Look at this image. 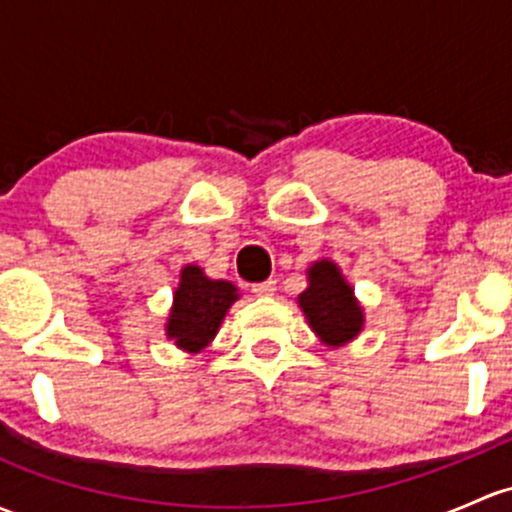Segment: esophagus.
Instances as JSON below:
<instances>
[{"label": "esophagus", "mask_w": 512, "mask_h": 512, "mask_svg": "<svg viewBox=\"0 0 512 512\" xmlns=\"http://www.w3.org/2000/svg\"><path fill=\"white\" fill-rule=\"evenodd\" d=\"M274 292H277V282H274V279H267V282H260V284H252V294H255V297H272Z\"/></svg>", "instance_id": "1"}]
</instances>
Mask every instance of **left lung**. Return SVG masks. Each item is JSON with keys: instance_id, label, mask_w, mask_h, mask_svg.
Segmentation results:
<instances>
[{"instance_id": "8db88e82", "label": "left lung", "mask_w": 512, "mask_h": 512, "mask_svg": "<svg viewBox=\"0 0 512 512\" xmlns=\"http://www.w3.org/2000/svg\"><path fill=\"white\" fill-rule=\"evenodd\" d=\"M309 287L297 297L306 324L328 348L355 341L365 326V311L353 287L333 260H316L306 267Z\"/></svg>"}]
</instances>
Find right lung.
<instances>
[{"label":"right lung","mask_w":512,"mask_h":512,"mask_svg":"<svg viewBox=\"0 0 512 512\" xmlns=\"http://www.w3.org/2000/svg\"><path fill=\"white\" fill-rule=\"evenodd\" d=\"M238 299L233 282L206 277L198 265H184L164 324L166 338L181 351L201 353L211 346L225 314Z\"/></svg>","instance_id":"add662e5"}]
</instances>
